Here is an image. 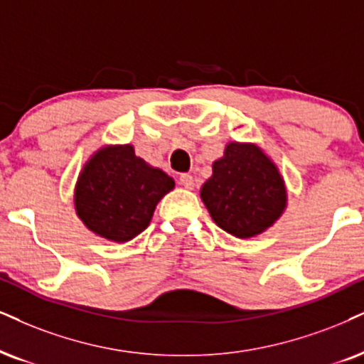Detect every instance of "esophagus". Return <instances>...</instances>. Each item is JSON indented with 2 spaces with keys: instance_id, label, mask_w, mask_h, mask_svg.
Segmentation results:
<instances>
[{
  "instance_id": "obj_1",
  "label": "esophagus",
  "mask_w": 364,
  "mask_h": 364,
  "mask_svg": "<svg viewBox=\"0 0 364 364\" xmlns=\"http://www.w3.org/2000/svg\"><path fill=\"white\" fill-rule=\"evenodd\" d=\"M178 182H181V186L186 187V189H194V178H192L191 173H182L181 177H178Z\"/></svg>"
}]
</instances>
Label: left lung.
<instances>
[{
	"label": "left lung",
	"mask_w": 364,
	"mask_h": 364,
	"mask_svg": "<svg viewBox=\"0 0 364 364\" xmlns=\"http://www.w3.org/2000/svg\"><path fill=\"white\" fill-rule=\"evenodd\" d=\"M213 221L236 237L267 231L287 208V189L277 165L253 143H228L200 189Z\"/></svg>",
	"instance_id": "obj_1"
}]
</instances>
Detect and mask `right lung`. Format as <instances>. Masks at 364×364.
<instances>
[{
  "label": "right lung",
  "instance_id": "obj_1",
  "mask_svg": "<svg viewBox=\"0 0 364 364\" xmlns=\"http://www.w3.org/2000/svg\"><path fill=\"white\" fill-rule=\"evenodd\" d=\"M173 187V178L134 155L132 145H109L79 173L75 213L97 236L124 243L146 230L159 200Z\"/></svg>",
  "mask_w": 364,
  "mask_h": 364
}]
</instances>
